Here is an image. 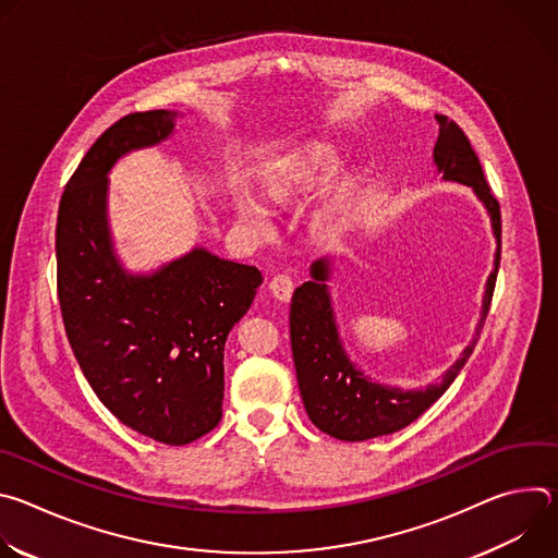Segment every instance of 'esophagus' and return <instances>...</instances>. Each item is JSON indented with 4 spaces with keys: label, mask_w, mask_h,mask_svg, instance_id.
Returning a JSON list of instances; mask_svg holds the SVG:
<instances>
[{
    "label": "esophagus",
    "mask_w": 558,
    "mask_h": 558,
    "mask_svg": "<svg viewBox=\"0 0 558 558\" xmlns=\"http://www.w3.org/2000/svg\"><path fill=\"white\" fill-rule=\"evenodd\" d=\"M269 289H271V293H274L276 300L289 302V300H291V293H293V280H291L287 274H278V276L271 278Z\"/></svg>",
    "instance_id": "esophagus-1"
}]
</instances>
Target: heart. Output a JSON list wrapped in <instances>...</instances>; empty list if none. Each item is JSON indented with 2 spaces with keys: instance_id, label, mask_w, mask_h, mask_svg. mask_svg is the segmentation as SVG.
<instances>
[{
  "instance_id": "heart-1",
  "label": "heart",
  "mask_w": 558,
  "mask_h": 558,
  "mask_svg": "<svg viewBox=\"0 0 558 558\" xmlns=\"http://www.w3.org/2000/svg\"><path fill=\"white\" fill-rule=\"evenodd\" d=\"M340 166V151L333 143H308L293 151L269 158L258 168V181L265 198L274 205H284L293 196L327 183ZM229 203L238 220L254 229L269 225V209L260 196L245 183L229 185ZM331 220V207L320 211V222Z\"/></svg>"
}]
</instances>
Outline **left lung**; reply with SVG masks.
Returning a JSON list of instances; mask_svg holds the SVG:
<instances>
[{"label":"left lung","mask_w":558,"mask_h":558,"mask_svg":"<svg viewBox=\"0 0 558 558\" xmlns=\"http://www.w3.org/2000/svg\"><path fill=\"white\" fill-rule=\"evenodd\" d=\"M439 136L433 149V163L444 181L461 183L472 190L490 218L495 235V267L484 287V300L472 342L459 360L441 375L439 381L422 388H402L368 377L349 355L331 298L329 282L336 274V256L317 258L308 274L311 280L300 284L291 298L289 329L298 386L308 420L323 433L342 441H366L390 435L415 422L430 409L454 381L480 340L490 308L495 280L501 258V211L497 198L484 179L480 158L461 128L444 114H437Z\"/></svg>","instance_id":"left-lung-1"}]
</instances>
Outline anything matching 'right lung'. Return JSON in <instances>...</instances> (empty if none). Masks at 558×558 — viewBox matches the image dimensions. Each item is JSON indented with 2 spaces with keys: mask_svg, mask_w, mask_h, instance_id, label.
I'll use <instances>...</instances> for the list:
<instances>
[{
  "mask_svg": "<svg viewBox=\"0 0 558 558\" xmlns=\"http://www.w3.org/2000/svg\"><path fill=\"white\" fill-rule=\"evenodd\" d=\"M177 110L134 112L108 128L65 185L57 216V287L74 357L128 428L190 444L222 417L225 342L263 274L207 247L149 271L123 265L110 225V172L177 132Z\"/></svg>",
  "mask_w": 558,
  "mask_h": 558,
  "instance_id": "1",
  "label": "right lung"
}]
</instances>
